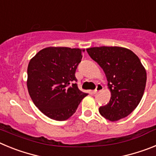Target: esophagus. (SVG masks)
Wrapping results in <instances>:
<instances>
[{"label":"esophagus","instance_id":"esophagus-1","mask_svg":"<svg viewBox=\"0 0 156 156\" xmlns=\"http://www.w3.org/2000/svg\"><path fill=\"white\" fill-rule=\"evenodd\" d=\"M103 90V86L101 83H98L97 86H96V89L94 90V94H97L98 92L101 91V90Z\"/></svg>","mask_w":156,"mask_h":156}]
</instances>
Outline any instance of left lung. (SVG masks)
Instances as JSON below:
<instances>
[{
	"label": "left lung",
	"mask_w": 156,
	"mask_h": 156,
	"mask_svg": "<svg viewBox=\"0 0 156 156\" xmlns=\"http://www.w3.org/2000/svg\"><path fill=\"white\" fill-rule=\"evenodd\" d=\"M88 55L101 67L111 92L109 102L99 112L110 121L123 119L137 108L144 94L146 70L132 51L122 47H94Z\"/></svg>",
	"instance_id": "obj_1"
}]
</instances>
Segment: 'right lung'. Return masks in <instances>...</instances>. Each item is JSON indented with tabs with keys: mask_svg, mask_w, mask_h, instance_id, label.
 Instances as JSON below:
<instances>
[{
	"mask_svg": "<svg viewBox=\"0 0 156 156\" xmlns=\"http://www.w3.org/2000/svg\"><path fill=\"white\" fill-rule=\"evenodd\" d=\"M84 49L48 47L30 59L27 88L33 102L50 119H68L87 94L79 90L76 69Z\"/></svg>",
	"mask_w": 156,
	"mask_h": 156,
	"instance_id": "1",
	"label": "right lung"
}]
</instances>
